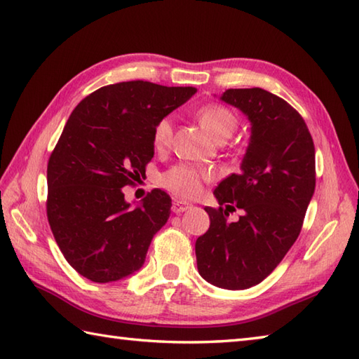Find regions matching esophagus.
I'll return each mask as SVG.
<instances>
[{
	"label": "esophagus",
	"mask_w": 359,
	"mask_h": 359,
	"mask_svg": "<svg viewBox=\"0 0 359 359\" xmlns=\"http://www.w3.org/2000/svg\"><path fill=\"white\" fill-rule=\"evenodd\" d=\"M189 208H191V205L187 203V202H182V201H174L172 207H171L172 212H175V215H180V212H184Z\"/></svg>",
	"instance_id": "esophagus-1"
}]
</instances>
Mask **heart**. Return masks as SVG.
I'll use <instances>...</instances> for the list:
<instances>
[{
	"label": "heart",
	"mask_w": 359,
	"mask_h": 359,
	"mask_svg": "<svg viewBox=\"0 0 359 359\" xmlns=\"http://www.w3.org/2000/svg\"><path fill=\"white\" fill-rule=\"evenodd\" d=\"M201 125L217 142L231 137L238 128V117L231 109L219 103H208L197 111ZM172 140V121L170 117L160 118L152 129V144L157 151H165ZM212 179V171L205 168L180 163L166 170L158 177V184L182 199H196L202 193L205 182Z\"/></svg>",
	"instance_id": "1"
}]
</instances>
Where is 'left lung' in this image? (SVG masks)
I'll return each mask as SVG.
<instances>
[{
    "label": "left lung",
    "mask_w": 359,
    "mask_h": 359,
    "mask_svg": "<svg viewBox=\"0 0 359 359\" xmlns=\"http://www.w3.org/2000/svg\"><path fill=\"white\" fill-rule=\"evenodd\" d=\"M220 98L245 114L251 137L241 172L215 189L220 207H205L211 224L196 259L210 284L243 290L269 276L301 233L315 193V144L301 114L269 90L226 89ZM236 209L243 216L230 223Z\"/></svg>",
    "instance_id": "1"
}]
</instances>
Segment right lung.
I'll list each match as a JSON object with an SVG mask.
<instances>
[{"mask_svg": "<svg viewBox=\"0 0 359 359\" xmlns=\"http://www.w3.org/2000/svg\"><path fill=\"white\" fill-rule=\"evenodd\" d=\"M196 94L135 80L103 86L72 111L48 163L46 211L57 245L93 282L140 269L168 217L171 199L152 189L139 207L121 188L134 185L154 157L152 129Z\"/></svg>", "mask_w": 359, "mask_h": 359, "instance_id": "right-lung-1", "label": "right lung"}]
</instances>
